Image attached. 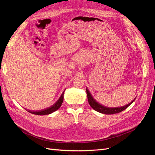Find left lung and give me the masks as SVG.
Here are the masks:
<instances>
[{
    "instance_id": "1",
    "label": "left lung",
    "mask_w": 155,
    "mask_h": 155,
    "mask_svg": "<svg viewBox=\"0 0 155 155\" xmlns=\"http://www.w3.org/2000/svg\"><path fill=\"white\" fill-rule=\"evenodd\" d=\"M87 91V97H88V101L90 104L91 107L94 110H95L97 112H100V113L103 114H116L118 113V112H120L121 111L124 110L125 109H127L132 103L134 101H131L130 104H127L124 107H115V108H109L105 107L104 105H101V104H98L97 102L96 101V100H94V98L92 97L91 94L89 92V91L87 90V88L86 89Z\"/></svg>"
}]
</instances>
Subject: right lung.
I'll return each instance as SVG.
<instances>
[{"label": "right lung", "instance_id": "1", "mask_svg": "<svg viewBox=\"0 0 155 155\" xmlns=\"http://www.w3.org/2000/svg\"><path fill=\"white\" fill-rule=\"evenodd\" d=\"M64 92H63V94H61V97H59V99L58 100V101L56 102L55 104H54L52 106H51L50 107L47 108V109H46L45 110H39V111L28 110V112H30V113H31V114H37V115H46V114H49L52 113V112H54V111L59 109L60 107H61V105L63 101Z\"/></svg>", "mask_w": 155, "mask_h": 155}]
</instances>
